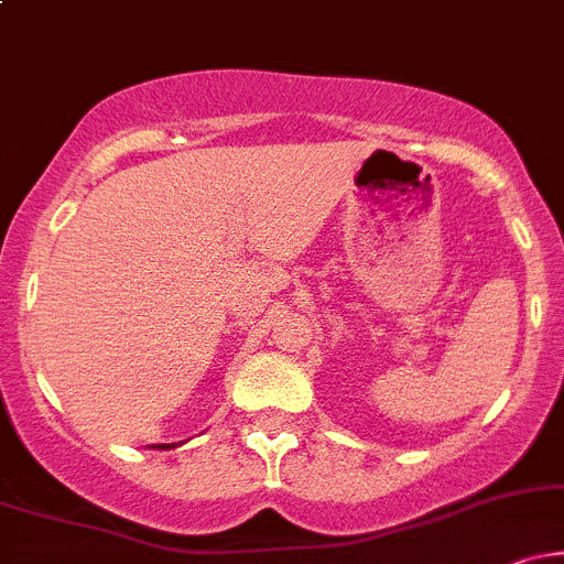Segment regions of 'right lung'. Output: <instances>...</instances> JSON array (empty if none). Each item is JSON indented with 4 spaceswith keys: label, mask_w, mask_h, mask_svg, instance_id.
<instances>
[{
    "label": "right lung",
    "mask_w": 564,
    "mask_h": 564,
    "mask_svg": "<svg viewBox=\"0 0 564 564\" xmlns=\"http://www.w3.org/2000/svg\"><path fill=\"white\" fill-rule=\"evenodd\" d=\"M159 448H172V445H159Z\"/></svg>",
    "instance_id": "add662e5"
}]
</instances>
